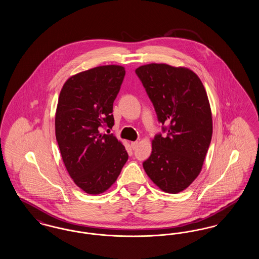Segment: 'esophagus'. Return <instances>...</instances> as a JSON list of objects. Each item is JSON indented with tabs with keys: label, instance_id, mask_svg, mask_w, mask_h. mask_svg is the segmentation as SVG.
Returning a JSON list of instances; mask_svg holds the SVG:
<instances>
[{
	"label": "esophagus",
	"instance_id": "obj_1",
	"mask_svg": "<svg viewBox=\"0 0 259 259\" xmlns=\"http://www.w3.org/2000/svg\"><path fill=\"white\" fill-rule=\"evenodd\" d=\"M138 145H139V142H132V143H131V147H132L133 149H135V148L138 147Z\"/></svg>",
	"mask_w": 259,
	"mask_h": 259
}]
</instances>
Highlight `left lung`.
I'll list each match as a JSON object with an SVG mask.
<instances>
[{"mask_svg":"<svg viewBox=\"0 0 259 259\" xmlns=\"http://www.w3.org/2000/svg\"><path fill=\"white\" fill-rule=\"evenodd\" d=\"M158 120L169 124L156 135L143 163L149 179L167 193L186 189L199 176L212 135L209 99L201 79L185 67L150 63L136 69ZM165 131V128H163Z\"/></svg>","mask_w":259,"mask_h":259,"instance_id":"8db88e82","label":"left lung"}]
</instances>
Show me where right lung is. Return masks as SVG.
I'll list each match as a JSON object with an SVG mask.
<instances>
[{"label":"right lung","instance_id":"add662e5","mask_svg":"<svg viewBox=\"0 0 259 259\" xmlns=\"http://www.w3.org/2000/svg\"><path fill=\"white\" fill-rule=\"evenodd\" d=\"M124 75L122 66H99L72 75L60 91L56 140L70 177L87 194L107 191L128 160L122 143L101 133L103 127L114 124L112 105Z\"/></svg>","mask_w":259,"mask_h":259}]
</instances>
